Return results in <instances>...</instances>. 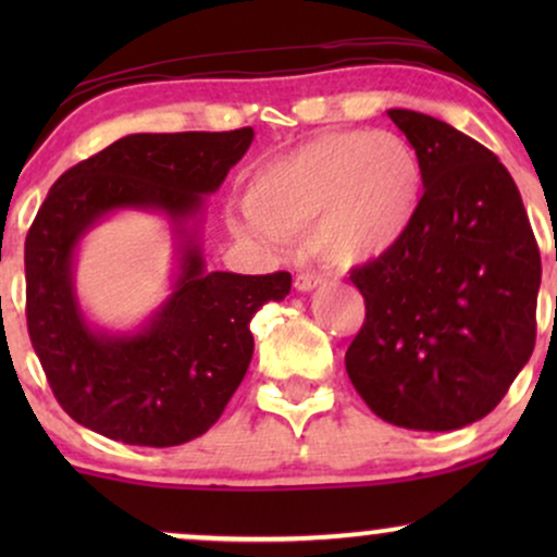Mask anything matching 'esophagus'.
I'll use <instances>...</instances> for the list:
<instances>
[{"label":"esophagus","instance_id":"1","mask_svg":"<svg viewBox=\"0 0 557 557\" xmlns=\"http://www.w3.org/2000/svg\"><path fill=\"white\" fill-rule=\"evenodd\" d=\"M324 283V277L322 274H317V272H300V274H296V287L298 290H314V287H319Z\"/></svg>","mask_w":557,"mask_h":557}]
</instances>
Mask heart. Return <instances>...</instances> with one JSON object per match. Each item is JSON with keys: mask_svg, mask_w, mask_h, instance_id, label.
<instances>
[{"mask_svg": "<svg viewBox=\"0 0 557 557\" xmlns=\"http://www.w3.org/2000/svg\"><path fill=\"white\" fill-rule=\"evenodd\" d=\"M424 196L419 154L385 131H332L253 170L238 233L280 243L311 227V246L337 267L382 259L406 238Z\"/></svg>", "mask_w": 557, "mask_h": 557, "instance_id": "1", "label": "heart"}]
</instances>
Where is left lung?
<instances>
[{"instance_id": "8db88e82", "label": "left lung", "mask_w": 557, "mask_h": 557, "mask_svg": "<svg viewBox=\"0 0 557 557\" xmlns=\"http://www.w3.org/2000/svg\"><path fill=\"white\" fill-rule=\"evenodd\" d=\"M424 172L413 227L350 270L367 304L345 369L380 419L450 432L484 419L536 341L542 261L500 159L430 114L389 110Z\"/></svg>"}]
</instances>
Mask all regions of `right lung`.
I'll return each mask as SVG.
<instances>
[{
	"instance_id": "1",
	"label": "right lung",
	"mask_w": 557,
	"mask_h": 557,
	"mask_svg": "<svg viewBox=\"0 0 557 557\" xmlns=\"http://www.w3.org/2000/svg\"><path fill=\"white\" fill-rule=\"evenodd\" d=\"M253 140L227 133H136L70 168L25 238V319L57 403L125 445L201 437L225 411L253 356L251 319L290 293V274L207 272L188 222ZM114 208L168 213L184 238L173 296L133 336L87 327L72 287L74 246Z\"/></svg>"
}]
</instances>
